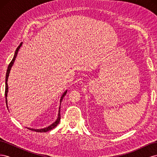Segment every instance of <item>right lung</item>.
Returning a JSON list of instances; mask_svg holds the SVG:
<instances>
[{
  "label": "right lung",
  "mask_w": 157,
  "mask_h": 157,
  "mask_svg": "<svg viewBox=\"0 0 157 157\" xmlns=\"http://www.w3.org/2000/svg\"><path fill=\"white\" fill-rule=\"evenodd\" d=\"M22 45V42H21L20 44L18 46V47L17 48L16 52H15V54H14V56H13V58L12 59V60L11 61V62L10 63V64H9L8 67V69H7V71H6V86H5V97H6V103L7 104V93H8V84H7V81H8V76H9V73H10V69H11V67L13 65L14 61H15V59H16V58L17 56V52H18V50L20 48V47ZM66 93H67V91H65L63 94L62 95V96L61 97V99H60V102L61 103V101H62L63 99V98L65 96ZM61 105V103H60ZM60 107L61 105L59 106V113H58V118H57V120L56 122H54L53 124H51L50 126H49L48 127H46V128H42V129H33V128H28V129L30 130H32V131H35V132H48L49 130H51L52 129H53V128H54L57 125H58L59 124V122L60 121V119H61V116H60ZM8 108V107H7Z\"/></svg>",
  "instance_id": "right-lung-1"
}]
</instances>
